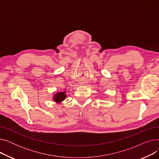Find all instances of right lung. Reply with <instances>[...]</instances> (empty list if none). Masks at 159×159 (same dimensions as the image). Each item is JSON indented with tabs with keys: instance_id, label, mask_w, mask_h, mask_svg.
I'll use <instances>...</instances> for the list:
<instances>
[{
	"instance_id": "add662e5",
	"label": "right lung",
	"mask_w": 159,
	"mask_h": 159,
	"mask_svg": "<svg viewBox=\"0 0 159 159\" xmlns=\"http://www.w3.org/2000/svg\"><path fill=\"white\" fill-rule=\"evenodd\" d=\"M66 91L63 92H58L53 96V101L57 103H61L66 98Z\"/></svg>"
}]
</instances>
